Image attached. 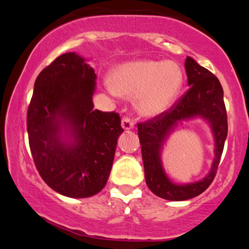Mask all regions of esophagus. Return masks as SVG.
Segmentation results:
<instances>
[{"instance_id":"1","label":"esophagus","mask_w":249,"mask_h":249,"mask_svg":"<svg viewBox=\"0 0 249 249\" xmlns=\"http://www.w3.org/2000/svg\"><path fill=\"white\" fill-rule=\"evenodd\" d=\"M135 125V121L132 120L130 117H124L122 118V128L124 130H129V129H132Z\"/></svg>"}]
</instances>
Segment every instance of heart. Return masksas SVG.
<instances>
[{
  "mask_svg": "<svg viewBox=\"0 0 249 249\" xmlns=\"http://www.w3.org/2000/svg\"><path fill=\"white\" fill-rule=\"evenodd\" d=\"M183 83V73L173 61H135L119 67L113 83L107 81L108 93L136 94L137 110L145 115L164 112L178 96Z\"/></svg>",
  "mask_w": 249,
  "mask_h": 249,
  "instance_id": "1",
  "label": "heart"
}]
</instances>
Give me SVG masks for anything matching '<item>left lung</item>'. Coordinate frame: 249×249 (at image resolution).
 Wrapping results in <instances>:
<instances>
[{"label":"left lung","instance_id":"obj_1","mask_svg":"<svg viewBox=\"0 0 249 249\" xmlns=\"http://www.w3.org/2000/svg\"><path fill=\"white\" fill-rule=\"evenodd\" d=\"M185 68L189 89L169 110L137 124L146 183L156 196L169 200L193 198L209 188L215 178L228 135L227 110L219 79L190 56L186 57ZM195 115L205 117L213 125L216 138V159L213 170L203 180L188 185H175L162 171L159 152L165 138L178 121Z\"/></svg>","mask_w":249,"mask_h":249}]
</instances>
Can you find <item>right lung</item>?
<instances>
[{"mask_svg":"<svg viewBox=\"0 0 249 249\" xmlns=\"http://www.w3.org/2000/svg\"><path fill=\"white\" fill-rule=\"evenodd\" d=\"M96 73L76 53H66L36 78L27 111L29 147L42 179L55 192L85 198L100 193L124 131L115 112L94 110ZM71 128L72 145L60 141V124Z\"/></svg>","mask_w":249,"mask_h":249,"instance_id":"obj_1","label":"right lung"}]
</instances>
